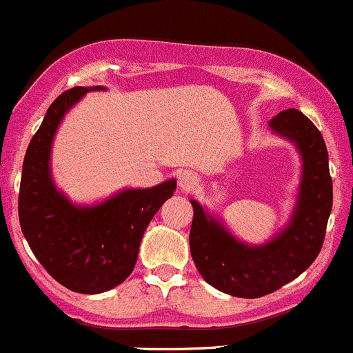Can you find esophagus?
Masks as SVG:
<instances>
[{
    "mask_svg": "<svg viewBox=\"0 0 353 353\" xmlns=\"http://www.w3.org/2000/svg\"><path fill=\"white\" fill-rule=\"evenodd\" d=\"M177 184H179L181 190H190L196 184V174L190 172V170H183L177 177Z\"/></svg>",
    "mask_w": 353,
    "mask_h": 353,
    "instance_id": "obj_1",
    "label": "esophagus"
}]
</instances>
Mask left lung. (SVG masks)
<instances>
[{
	"mask_svg": "<svg viewBox=\"0 0 353 353\" xmlns=\"http://www.w3.org/2000/svg\"><path fill=\"white\" fill-rule=\"evenodd\" d=\"M269 128L295 143L302 183L290 224L265 245H246L203 210L196 200L190 231L191 256L201 278L232 296L259 299L299 278L317 259L333 207V181L319 129L296 108L276 115Z\"/></svg>",
	"mask_w": 353,
	"mask_h": 353,
	"instance_id": "1",
	"label": "left lung"
}]
</instances>
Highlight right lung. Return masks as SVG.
Segmentation results:
<instances>
[{"label":"right lung","instance_id":"add662e5","mask_svg":"<svg viewBox=\"0 0 353 353\" xmlns=\"http://www.w3.org/2000/svg\"><path fill=\"white\" fill-rule=\"evenodd\" d=\"M100 90L103 85H77L51 103L27 146L19 193L20 228L36 259L60 285L85 295L125 281L150 221L176 191V181L169 179L145 190H124L93 207H79L57 190L50 157L58 124L88 91Z\"/></svg>","mask_w":353,"mask_h":353}]
</instances>
